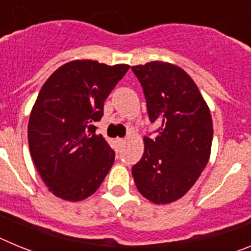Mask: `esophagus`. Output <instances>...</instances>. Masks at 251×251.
<instances>
[{
  "label": "esophagus",
  "instance_id": "34e87169",
  "mask_svg": "<svg viewBox=\"0 0 251 251\" xmlns=\"http://www.w3.org/2000/svg\"><path fill=\"white\" fill-rule=\"evenodd\" d=\"M117 143H118V146H123L124 143H126V139L118 138V139H117Z\"/></svg>",
  "mask_w": 251,
  "mask_h": 251
}]
</instances>
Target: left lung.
<instances>
[{
    "label": "left lung",
    "mask_w": 251,
    "mask_h": 251,
    "mask_svg": "<svg viewBox=\"0 0 251 251\" xmlns=\"http://www.w3.org/2000/svg\"><path fill=\"white\" fill-rule=\"evenodd\" d=\"M143 86L150 121L161 124L154 139L143 138L145 152L133 166L138 191L157 205L185 196L207 165L212 118L192 77L165 61L132 66Z\"/></svg>",
    "instance_id": "8db88e82"
}]
</instances>
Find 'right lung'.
Returning <instances> with one entry per match:
<instances>
[{"label": "right lung", "instance_id": "add662e5", "mask_svg": "<svg viewBox=\"0 0 251 251\" xmlns=\"http://www.w3.org/2000/svg\"><path fill=\"white\" fill-rule=\"evenodd\" d=\"M129 65L73 60L50 75L37 95L27 138L34 165L49 191L66 201L92 196L114 162L115 153L94 122Z\"/></svg>", "mask_w": 251, "mask_h": 251}]
</instances>
